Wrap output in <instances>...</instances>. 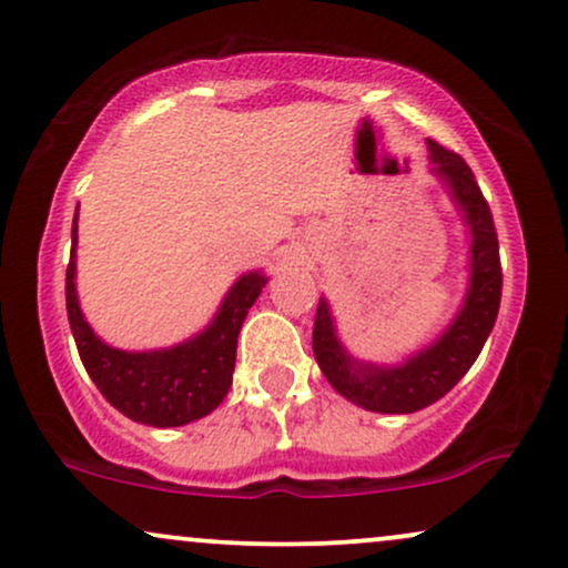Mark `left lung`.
I'll return each instance as SVG.
<instances>
[{"instance_id": "1", "label": "left lung", "mask_w": 568, "mask_h": 568, "mask_svg": "<svg viewBox=\"0 0 568 568\" xmlns=\"http://www.w3.org/2000/svg\"><path fill=\"white\" fill-rule=\"evenodd\" d=\"M427 146L429 160L435 165L433 173L452 192V200L459 205L473 234L470 285H467L459 315L443 331L440 338L410 355L400 366H374V363L355 361L338 342L331 306L325 298L317 304L315 331H312L315 361L331 387L355 406L376 410V414H414V410L440 400L470 371L499 312V240L488 202L470 165L459 154L440 146L438 141H427Z\"/></svg>"}]
</instances>
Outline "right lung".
<instances>
[{"mask_svg": "<svg viewBox=\"0 0 568 568\" xmlns=\"http://www.w3.org/2000/svg\"><path fill=\"white\" fill-rule=\"evenodd\" d=\"M77 213L71 224V258L67 266V312L82 366L112 406L128 419L149 427H181L219 408L232 387L237 336L258 293L262 272H247L232 285L216 317L202 334L168 349L125 352L109 347L93 334L77 302Z\"/></svg>", "mask_w": 568, "mask_h": 568, "instance_id": "add662e5", "label": "right lung"}]
</instances>
